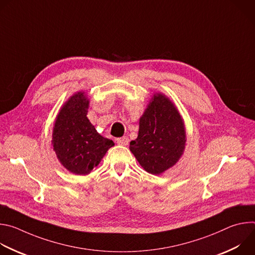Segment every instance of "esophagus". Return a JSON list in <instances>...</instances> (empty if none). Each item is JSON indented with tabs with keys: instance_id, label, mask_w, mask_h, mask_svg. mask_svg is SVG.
<instances>
[{
	"instance_id": "obj_1",
	"label": "esophagus",
	"mask_w": 255,
	"mask_h": 255,
	"mask_svg": "<svg viewBox=\"0 0 255 255\" xmlns=\"http://www.w3.org/2000/svg\"><path fill=\"white\" fill-rule=\"evenodd\" d=\"M116 141H117V143H118L119 145H123V146H125V145H127L128 142H129V138H128L127 136H123V137L117 138Z\"/></svg>"
}]
</instances>
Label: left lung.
<instances>
[{
  "label": "left lung",
  "mask_w": 255,
  "mask_h": 255,
  "mask_svg": "<svg viewBox=\"0 0 255 255\" xmlns=\"http://www.w3.org/2000/svg\"><path fill=\"white\" fill-rule=\"evenodd\" d=\"M186 145L183 119L174 105L156 94L139 120L138 137L130 150L140 165L151 174H160L176 163Z\"/></svg>",
  "instance_id": "obj_1"
}]
</instances>
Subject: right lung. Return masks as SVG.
<instances>
[{
    "label": "right lung",
    "instance_id": "obj_1",
    "mask_svg": "<svg viewBox=\"0 0 255 255\" xmlns=\"http://www.w3.org/2000/svg\"><path fill=\"white\" fill-rule=\"evenodd\" d=\"M89 100L72 96L61 108L53 127V149L70 172L85 175L96 167L114 142L100 135L87 118Z\"/></svg>",
    "mask_w": 255,
    "mask_h": 255
}]
</instances>
